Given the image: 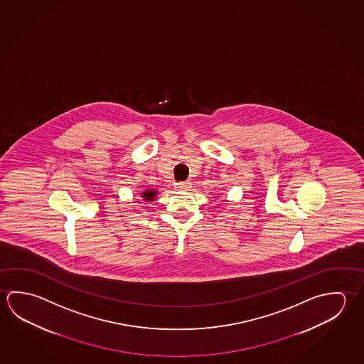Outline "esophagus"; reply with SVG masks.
I'll use <instances>...</instances> for the list:
<instances>
[{
    "instance_id": "1",
    "label": "esophagus",
    "mask_w": 364,
    "mask_h": 364,
    "mask_svg": "<svg viewBox=\"0 0 364 364\" xmlns=\"http://www.w3.org/2000/svg\"><path fill=\"white\" fill-rule=\"evenodd\" d=\"M176 188H178V191H189V188H191V183H189V181L179 183V184L176 185Z\"/></svg>"
}]
</instances>
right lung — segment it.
<instances>
[{"label":"right lung","mask_w":364,"mask_h":364,"mask_svg":"<svg viewBox=\"0 0 364 364\" xmlns=\"http://www.w3.org/2000/svg\"><path fill=\"white\" fill-rule=\"evenodd\" d=\"M159 194V191L156 189H146L141 191V198L144 202H152L156 199V196Z\"/></svg>","instance_id":"right-lung-1"}]
</instances>
